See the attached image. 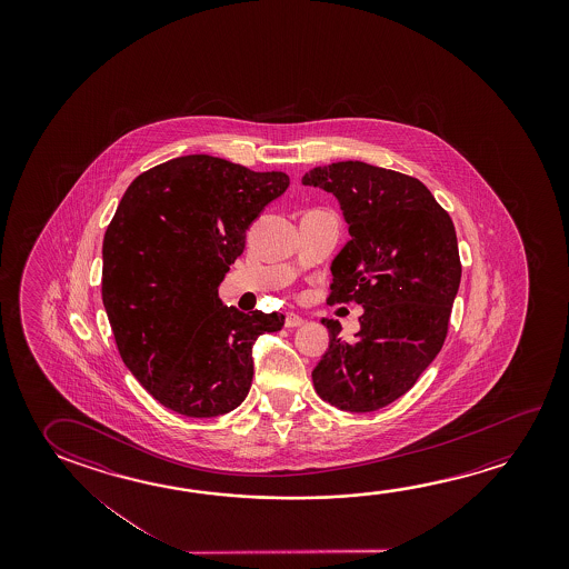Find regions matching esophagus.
<instances>
[{"mask_svg": "<svg viewBox=\"0 0 569 569\" xmlns=\"http://www.w3.org/2000/svg\"><path fill=\"white\" fill-rule=\"evenodd\" d=\"M303 323H306L303 317H299L298 313H288V316H286V327H288V329H296V327H301Z\"/></svg>", "mask_w": 569, "mask_h": 569, "instance_id": "34e87169", "label": "esophagus"}]
</instances>
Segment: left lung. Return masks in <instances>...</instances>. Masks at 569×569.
Returning a JSON list of instances; mask_svg holds the SVG:
<instances>
[{
    "mask_svg": "<svg viewBox=\"0 0 569 569\" xmlns=\"http://www.w3.org/2000/svg\"><path fill=\"white\" fill-rule=\"evenodd\" d=\"M306 187L339 200L351 240L331 263L327 303H359L355 341L321 319L329 349L313 387L339 410L371 412L397 401L442 349L462 266L447 210L417 178L359 160L309 170Z\"/></svg>",
    "mask_w": 569,
    "mask_h": 569,
    "instance_id": "obj_1",
    "label": "left lung"
}]
</instances>
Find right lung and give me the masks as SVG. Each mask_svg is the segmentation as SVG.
I'll return each instance as SVG.
<instances>
[{
    "label": "right lung",
    "instance_id": "right-lung-1",
    "mask_svg": "<svg viewBox=\"0 0 569 569\" xmlns=\"http://www.w3.org/2000/svg\"><path fill=\"white\" fill-rule=\"evenodd\" d=\"M289 187L286 172H253L188 154L134 178L103 240V306L121 359L167 409L208 419L252 387V345L281 313L226 308L218 286L246 230Z\"/></svg>",
    "mask_w": 569,
    "mask_h": 569
}]
</instances>
